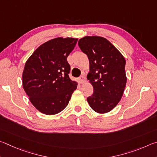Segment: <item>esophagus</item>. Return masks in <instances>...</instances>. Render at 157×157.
<instances>
[{
	"instance_id": "obj_1",
	"label": "esophagus",
	"mask_w": 157,
	"mask_h": 157,
	"mask_svg": "<svg viewBox=\"0 0 157 157\" xmlns=\"http://www.w3.org/2000/svg\"><path fill=\"white\" fill-rule=\"evenodd\" d=\"M78 81H79V83H83L84 82L86 81V76H85L84 74H83V75L81 76L78 78Z\"/></svg>"
}]
</instances>
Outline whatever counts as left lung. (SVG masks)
<instances>
[{"label": "left lung", "mask_w": 157, "mask_h": 157, "mask_svg": "<svg viewBox=\"0 0 157 157\" xmlns=\"http://www.w3.org/2000/svg\"><path fill=\"white\" fill-rule=\"evenodd\" d=\"M78 44L89 59L87 78L94 87L87 102L93 110L107 113L117 106L124 92L127 82L125 58L103 37L86 36Z\"/></svg>", "instance_id": "1"}]
</instances>
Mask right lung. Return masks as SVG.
Returning <instances> with one entry per match:
<instances>
[{
	"label": "right lung",
	"instance_id": "obj_1",
	"mask_svg": "<svg viewBox=\"0 0 157 157\" xmlns=\"http://www.w3.org/2000/svg\"><path fill=\"white\" fill-rule=\"evenodd\" d=\"M78 39L56 38L36 49L25 65L23 86L29 100L41 113H59L68 105L77 83L69 77L67 58Z\"/></svg>",
	"mask_w": 157,
	"mask_h": 157
}]
</instances>
